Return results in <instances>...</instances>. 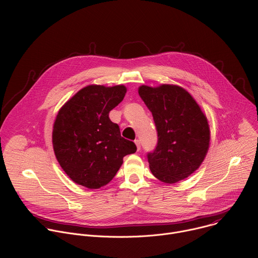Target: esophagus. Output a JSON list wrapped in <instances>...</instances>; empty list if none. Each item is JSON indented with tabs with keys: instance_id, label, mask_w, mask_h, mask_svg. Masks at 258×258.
<instances>
[{
	"instance_id": "esophagus-1",
	"label": "esophagus",
	"mask_w": 258,
	"mask_h": 258,
	"mask_svg": "<svg viewBox=\"0 0 258 258\" xmlns=\"http://www.w3.org/2000/svg\"><path fill=\"white\" fill-rule=\"evenodd\" d=\"M135 143H136V145H137V149H138V151H139V150L141 149V142H140V140H136Z\"/></svg>"
}]
</instances>
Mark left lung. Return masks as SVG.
<instances>
[{"mask_svg":"<svg viewBox=\"0 0 258 258\" xmlns=\"http://www.w3.org/2000/svg\"><path fill=\"white\" fill-rule=\"evenodd\" d=\"M139 95L152 112L158 136L155 150L147 154L151 172L166 183L187 178L199 168L209 148L205 114L178 86H141Z\"/></svg>","mask_w":258,"mask_h":258,"instance_id":"1","label":"left lung"}]
</instances>
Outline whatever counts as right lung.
Masks as SVG:
<instances>
[{"label":"right lung","instance_id":"1","mask_svg":"<svg viewBox=\"0 0 258 258\" xmlns=\"http://www.w3.org/2000/svg\"><path fill=\"white\" fill-rule=\"evenodd\" d=\"M122 85H91L80 90L59 110L52 142L56 158L65 173L88 189H99L111 180L123 157L135 153L134 142L120 135L109 112L124 98Z\"/></svg>","mask_w":258,"mask_h":258}]
</instances>
